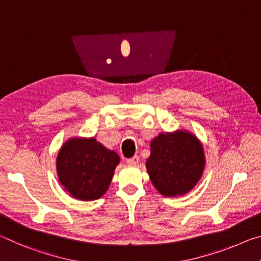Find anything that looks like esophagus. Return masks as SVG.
<instances>
[{"mask_svg": "<svg viewBox=\"0 0 261 261\" xmlns=\"http://www.w3.org/2000/svg\"><path fill=\"white\" fill-rule=\"evenodd\" d=\"M139 162H140V157L136 156V155L132 157V159L127 160V163L129 165H136V164H139Z\"/></svg>", "mask_w": 261, "mask_h": 261, "instance_id": "34e87169", "label": "esophagus"}]
</instances>
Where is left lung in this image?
I'll return each instance as SVG.
<instances>
[{"label":"left lung","instance_id":"left-lung-1","mask_svg":"<svg viewBox=\"0 0 261 261\" xmlns=\"http://www.w3.org/2000/svg\"><path fill=\"white\" fill-rule=\"evenodd\" d=\"M202 144L187 130L161 133L151 141L146 162L152 185L162 195H184L193 189L204 169Z\"/></svg>","mask_w":261,"mask_h":261}]
</instances>
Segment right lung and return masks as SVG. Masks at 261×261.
<instances>
[{
	"label": "right lung",
	"instance_id": "obj_1",
	"mask_svg": "<svg viewBox=\"0 0 261 261\" xmlns=\"http://www.w3.org/2000/svg\"><path fill=\"white\" fill-rule=\"evenodd\" d=\"M119 162L118 153L95 138L69 139L58 153V177L72 198L92 201L109 190Z\"/></svg>",
	"mask_w": 261,
	"mask_h": 261
}]
</instances>
